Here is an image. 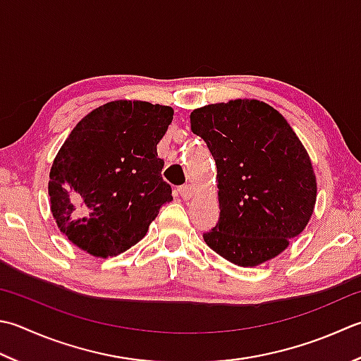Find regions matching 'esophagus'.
Here are the masks:
<instances>
[{
    "label": "esophagus",
    "mask_w": 361,
    "mask_h": 361,
    "mask_svg": "<svg viewBox=\"0 0 361 361\" xmlns=\"http://www.w3.org/2000/svg\"><path fill=\"white\" fill-rule=\"evenodd\" d=\"M180 194H181L183 199H185V200H189L190 197H192V194H194V186H192V185H189V183H188V185H185V186H181V188H180Z\"/></svg>",
    "instance_id": "1"
}]
</instances>
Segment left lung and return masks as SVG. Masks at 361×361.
Segmentation results:
<instances>
[{
  "label": "left lung",
  "mask_w": 361,
  "mask_h": 361,
  "mask_svg": "<svg viewBox=\"0 0 361 361\" xmlns=\"http://www.w3.org/2000/svg\"><path fill=\"white\" fill-rule=\"evenodd\" d=\"M190 128L217 166L221 217L203 239L230 263L280 255L312 219L317 183L305 147L271 104L236 98L190 112Z\"/></svg>",
  "instance_id": "8db88e82"
}]
</instances>
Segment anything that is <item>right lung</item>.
<instances>
[{
  "label": "right lung",
  "instance_id": "add662e5",
  "mask_svg": "<svg viewBox=\"0 0 361 361\" xmlns=\"http://www.w3.org/2000/svg\"><path fill=\"white\" fill-rule=\"evenodd\" d=\"M171 106L109 102L78 122L49 171V208L61 233L98 258L142 239L172 202L157 145L172 123Z\"/></svg>",
  "mask_w": 361,
  "mask_h": 361
}]
</instances>
